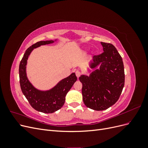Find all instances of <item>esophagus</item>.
Listing matches in <instances>:
<instances>
[{
	"label": "esophagus",
	"instance_id": "esophagus-1",
	"mask_svg": "<svg viewBox=\"0 0 148 148\" xmlns=\"http://www.w3.org/2000/svg\"><path fill=\"white\" fill-rule=\"evenodd\" d=\"M75 74H76V76H77V78H78L80 77V75H81L82 73L80 72L79 71H78V70H77V71L75 72Z\"/></svg>",
	"mask_w": 148,
	"mask_h": 148
}]
</instances>
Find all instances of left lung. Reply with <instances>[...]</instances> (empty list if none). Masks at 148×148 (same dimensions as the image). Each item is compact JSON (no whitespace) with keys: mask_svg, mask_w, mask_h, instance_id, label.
Segmentation results:
<instances>
[{"mask_svg":"<svg viewBox=\"0 0 148 148\" xmlns=\"http://www.w3.org/2000/svg\"><path fill=\"white\" fill-rule=\"evenodd\" d=\"M101 44L104 52L93 56L89 63V67L94 70L89 76L82 75L79 78L83 85L84 104L95 110H104L114 105L119 99L125 84L122 57L112 44Z\"/></svg>","mask_w":148,"mask_h":148,"instance_id":"obj_1","label":"left lung"}]
</instances>
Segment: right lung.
I'll return each instance as SVG.
<instances>
[{
	"label": "right lung",
	"mask_w": 148,
	"mask_h": 148,
	"mask_svg": "<svg viewBox=\"0 0 148 148\" xmlns=\"http://www.w3.org/2000/svg\"><path fill=\"white\" fill-rule=\"evenodd\" d=\"M57 40L41 41L30 46L25 51L19 66L20 83L22 92L33 109L46 114L54 112L64 106L66 94L77 80V77L75 73H72L49 90H39L29 81L26 75V65L30 53L34 49L53 43Z\"/></svg>",
	"instance_id": "obj_1"
}]
</instances>
